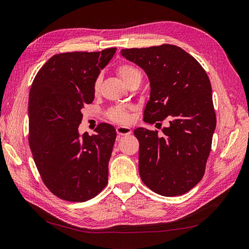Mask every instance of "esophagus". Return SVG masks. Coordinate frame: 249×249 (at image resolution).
Here are the masks:
<instances>
[{"label": "esophagus", "mask_w": 249, "mask_h": 249, "mask_svg": "<svg viewBox=\"0 0 249 249\" xmlns=\"http://www.w3.org/2000/svg\"><path fill=\"white\" fill-rule=\"evenodd\" d=\"M117 133L119 135V137L122 136H128L131 133V128L129 127H124V126H118L117 127Z\"/></svg>", "instance_id": "1"}]
</instances>
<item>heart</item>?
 I'll use <instances>...</instances> for the list:
<instances>
[{
    "mask_svg": "<svg viewBox=\"0 0 249 249\" xmlns=\"http://www.w3.org/2000/svg\"><path fill=\"white\" fill-rule=\"evenodd\" d=\"M117 73L121 79L124 81L125 84L127 85L129 82L135 80L137 78H141V72L132 65L129 64H121L117 67ZM101 86V78H97L93 82V92L98 93L100 90ZM108 118H109L113 122L118 123H128L130 121V116L128 113V110L124 107H117L113 109L109 110L108 112Z\"/></svg>",
    "mask_w": 249,
    "mask_h": 249,
    "instance_id": "obj_1",
    "label": "heart"
}]
</instances>
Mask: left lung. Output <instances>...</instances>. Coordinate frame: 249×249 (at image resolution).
<instances>
[{
  "instance_id": "1",
  "label": "left lung",
  "mask_w": 249,
  "mask_h": 249,
  "mask_svg": "<svg viewBox=\"0 0 249 249\" xmlns=\"http://www.w3.org/2000/svg\"><path fill=\"white\" fill-rule=\"evenodd\" d=\"M121 53L149 79L145 122L168 121L161 133L142 127L133 131L140 143V177L158 195L185 194L202 180L215 129L208 75L193 55L170 44L126 48Z\"/></svg>"
}]
</instances>
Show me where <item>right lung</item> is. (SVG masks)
Returning a JSON list of instances; mask_svg holds the SVG:
<instances>
[{"label": "right lung", "instance_id": "obj_1", "mask_svg": "<svg viewBox=\"0 0 249 249\" xmlns=\"http://www.w3.org/2000/svg\"><path fill=\"white\" fill-rule=\"evenodd\" d=\"M117 48L52 56L29 91L28 142L42 181L62 200L85 202L108 182L117 132L101 123L95 135H79L82 108L94 99L93 82Z\"/></svg>", "mask_w": 249, "mask_h": 249}]
</instances>
